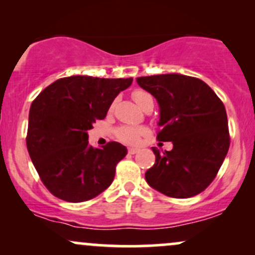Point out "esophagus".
Returning <instances> with one entry per match:
<instances>
[{"label": "esophagus", "mask_w": 255, "mask_h": 255, "mask_svg": "<svg viewBox=\"0 0 255 255\" xmlns=\"http://www.w3.org/2000/svg\"><path fill=\"white\" fill-rule=\"evenodd\" d=\"M128 152H129L130 154H135V153H137V152H139V148L129 147V148H128Z\"/></svg>", "instance_id": "1"}]
</instances>
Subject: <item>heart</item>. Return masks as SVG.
Segmentation results:
<instances>
[{
	"mask_svg": "<svg viewBox=\"0 0 255 255\" xmlns=\"http://www.w3.org/2000/svg\"><path fill=\"white\" fill-rule=\"evenodd\" d=\"M148 97H151L147 92L145 91H134L133 92V98L134 101L136 102V104L139 107H141L142 103L147 99ZM145 129L142 128H134V127H122L118 130V136L120 140H122L124 142H127V144H136L139 141L140 135L144 134Z\"/></svg>",
	"mask_w": 255,
	"mask_h": 255,
	"instance_id": "heart-1",
	"label": "heart"
}]
</instances>
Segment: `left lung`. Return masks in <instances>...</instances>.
<instances>
[{
	"instance_id": "obj_1",
	"label": "left lung",
	"mask_w": 255,
	"mask_h": 255,
	"mask_svg": "<svg viewBox=\"0 0 255 255\" xmlns=\"http://www.w3.org/2000/svg\"><path fill=\"white\" fill-rule=\"evenodd\" d=\"M159 105L157 139L171 141L172 150L156 147V163L146 182L168 197L184 199L203 192L223 164L230 139L227 111L206 83L171 73L136 78Z\"/></svg>"
}]
</instances>
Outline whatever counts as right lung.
<instances>
[{
	"label": "right lung",
	"instance_id": "right-lung-1",
	"mask_svg": "<svg viewBox=\"0 0 255 255\" xmlns=\"http://www.w3.org/2000/svg\"><path fill=\"white\" fill-rule=\"evenodd\" d=\"M131 81L73 75L49 85L32 102L26 145L43 183L55 197L81 203L113 183L116 164L127 148L116 141L93 148L87 131L96 120L107 116L114 99Z\"/></svg>",
	"mask_w": 255,
	"mask_h": 255
}]
</instances>
